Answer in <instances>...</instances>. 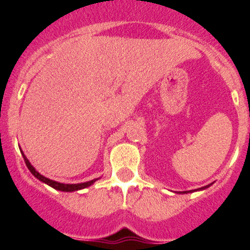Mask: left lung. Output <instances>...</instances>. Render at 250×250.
Listing matches in <instances>:
<instances>
[{"instance_id": "8db88e82", "label": "left lung", "mask_w": 250, "mask_h": 250, "mask_svg": "<svg viewBox=\"0 0 250 250\" xmlns=\"http://www.w3.org/2000/svg\"><path fill=\"white\" fill-rule=\"evenodd\" d=\"M205 188H209V185H207V187H203V188H199V189H198V190H203V189H205ZM190 191H195V190H189V191H183V193H184V194H187V193H190Z\"/></svg>"}]
</instances>
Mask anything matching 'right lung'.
<instances>
[{
	"label": "right lung",
	"instance_id": "right-lung-1",
	"mask_svg": "<svg viewBox=\"0 0 250 250\" xmlns=\"http://www.w3.org/2000/svg\"><path fill=\"white\" fill-rule=\"evenodd\" d=\"M20 150H21V149H20ZM22 156H23V160H25V163H26V167H28V170L31 171V174H32L35 178L39 179L40 182H42V183H45V184L50 185L51 188H54V189H56V190H61V191L81 190V189H85V188L92 185L95 182H96V180H98V179H94V180H90V182H86V183H80V184H63V183L54 182V180H51V179H48V178H46V176L41 175V174H40L39 171H37V170L35 169L32 165H31V163L28 161V159L26 158L25 155H23V152H22Z\"/></svg>",
	"mask_w": 250,
	"mask_h": 250
}]
</instances>
